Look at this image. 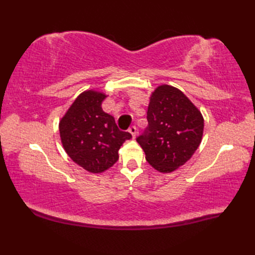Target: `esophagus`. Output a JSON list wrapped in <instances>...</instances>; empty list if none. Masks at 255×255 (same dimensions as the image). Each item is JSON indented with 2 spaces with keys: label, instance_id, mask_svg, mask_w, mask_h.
I'll return each mask as SVG.
<instances>
[{
  "label": "esophagus",
  "instance_id": "1",
  "mask_svg": "<svg viewBox=\"0 0 255 255\" xmlns=\"http://www.w3.org/2000/svg\"><path fill=\"white\" fill-rule=\"evenodd\" d=\"M128 131L131 133L132 138H134V137H136V134H137V127L136 126H130L128 129Z\"/></svg>",
  "mask_w": 255,
  "mask_h": 255
}]
</instances>
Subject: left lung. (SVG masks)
Here are the masks:
<instances>
[{
  "label": "left lung",
  "mask_w": 255,
  "mask_h": 255,
  "mask_svg": "<svg viewBox=\"0 0 255 255\" xmlns=\"http://www.w3.org/2000/svg\"><path fill=\"white\" fill-rule=\"evenodd\" d=\"M148 127L137 137L145 160L169 173L191 159L202 141L204 118L183 92L170 85L156 88L150 97Z\"/></svg>",
  "instance_id": "8db88e82"
}]
</instances>
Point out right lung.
Masks as SVG:
<instances>
[{
    "label": "right lung",
    "mask_w": 255,
    "mask_h": 255,
    "mask_svg": "<svg viewBox=\"0 0 255 255\" xmlns=\"http://www.w3.org/2000/svg\"><path fill=\"white\" fill-rule=\"evenodd\" d=\"M106 95L85 91L78 96L59 124L68 155L92 173H102L116 163L118 150L132 136L119 130L115 119L102 110Z\"/></svg>",
    "instance_id": "1"
}]
</instances>
